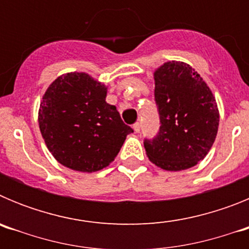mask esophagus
<instances>
[{"instance_id": "34e87169", "label": "esophagus", "mask_w": 249, "mask_h": 249, "mask_svg": "<svg viewBox=\"0 0 249 249\" xmlns=\"http://www.w3.org/2000/svg\"><path fill=\"white\" fill-rule=\"evenodd\" d=\"M133 129H135L136 133H138V132L141 131V123L140 122H136L135 124H133Z\"/></svg>"}]
</instances>
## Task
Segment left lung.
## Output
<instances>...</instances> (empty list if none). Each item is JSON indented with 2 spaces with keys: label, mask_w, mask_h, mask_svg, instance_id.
Segmentation results:
<instances>
[{
  "label": "left lung",
  "mask_w": 249,
  "mask_h": 249,
  "mask_svg": "<svg viewBox=\"0 0 249 249\" xmlns=\"http://www.w3.org/2000/svg\"><path fill=\"white\" fill-rule=\"evenodd\" d=\"M153 77L160 127L153 140H144L146 155L164 171L188 169L214 143L219 124L215 98L188 63L164 62Z\"/></svg>",
  "instance_id": "8db88e82"
}]
</instances>
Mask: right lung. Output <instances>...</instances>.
I'll return each mask as SVG.
<instances>
[{
    "label": "right lung",
    "instance_id": "1",
    "mask_svg": "<svg viewBox=\"0 0 249 249\" xmlns=\"http://www.w3.org/2000/svg\"><path fill=\"white\" fill-rule=\"evenodd\" d=\"M107 87L85 72H68L48 86L38 109L39 131L57 162L92 173L109 166L127 135Z\"/></svg>",
    "mask_w": 249,
    "mask_h": 249
}]
</instances>
